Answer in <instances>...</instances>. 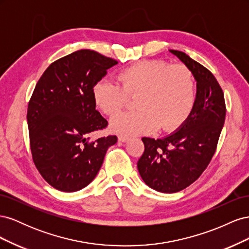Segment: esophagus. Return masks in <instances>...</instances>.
Here are the masks:
<instances>
[{
	"instance_id": "1",
	"label": "esophagus",
	"mask_w": 249,
	"mask_h": 249,
	"mask_svg": "<svg viewBox=\"0 0 249 249\" xmlns=\"http://www.w3.org/2000/svg\"><path fill=\"white\" fill-rule=\"evenodd\" d=\"M129 140H130V138L127 137V136H124V135H119V136H118V141H120V142L125 143V142H127Z\"/></svg>"
}]
</instances>
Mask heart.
<instances>
[{"mask_svg":"<svg viewBox=\"0 0 249 249\" xmlns=\"http://www.w3.org/2000/svg\"><path fill=\"white\" fill-rule=\"evenodd\" d=\"M120 84L104 78L93 87V100L103 112L113 115L127 95H136V111L124 112L111 120L112 130L135 136L155 131H171L190 115L195 103V82L183 64L153 60L127 67L118 73Z\"/></svg>","mask_w":249,"mask_h":249,"instance_id":"1","label":"heart"}]
</instances>
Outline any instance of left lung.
<instances>
[{"instance_id":"obj_1","label":"left lung","mask_w":249,"mask_h":249,"mask_svg":"<svg viewBox=\"0 0 249 249\" xmlns=\"http://www.w3.org/2000/svg\"><path fill=\"white\" fill-rule=\"evenodd\" d=\"M169 53L192 72L196 95L190 115L175 132L159 139L142 138L145 148L138 171L148 187L162 193L178 192L200 177L215 154L227 112L213 73L183 52Z\"/></svg>"}]
</instances>
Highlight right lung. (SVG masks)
Returning <instances> with one entry per match:
<instances>
[{
    "mask_svg": "<svg viewBox=\"0 0 249 249\" xmlns=\"http://www.w3.org/2000/svg\"><path fill=\"white\" fill-rule=\"evenodd\" d=\"M117 63L80 50L52 63L37 82L27 113L30 146L36 168L57 190L89 185L117 142L116 136L88 142L90 134L108 124L95 109L93 87Z\"/></svg>",
    "mask_w": 249,
    "mask_h": 249,
    "instance_id": "obj_1",
    "label": "right lung"
}]
</instances>
